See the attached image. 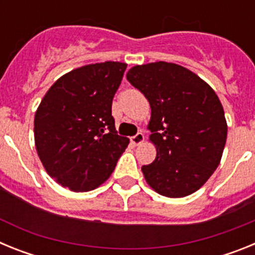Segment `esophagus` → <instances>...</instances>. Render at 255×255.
Listing matches in <instances>:
<instances>
[{"label":"esophagus","instance_id":"34e87169","mask_svg":"<svg viewBox=\"0 0 255 255\" xmlns=\"http://www.w3.org/2000/svg\"><path fill=\"white\" fill-rule=\"evenodd\" d=\"M143 141H144V135L141 134V132H138L136 135L131 136V143L134 144V145H139V144H141Z\"/></svg>","mask_w":255,"mask_h":255}]
</instances>
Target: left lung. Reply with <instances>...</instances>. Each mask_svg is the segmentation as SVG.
<instances>
[{"label": "left lung", "mask_w": 255, "mask_h": 255, "mask_svg": "<svg viewBox=\"0 0 255 255\" xmlns=\"http://www.w3.org/2000/svg\"><path fill=\"white\" fill-rule=\"evenodd\" d=\"M126 78L152 110L148 130L157 155L141 167L145 181L163 197L193 194L218 167L226 144L217 94L189 69L163 61L136 65Z\"/></svg>", "instance_id": "left-lung-1"}]
</instances>
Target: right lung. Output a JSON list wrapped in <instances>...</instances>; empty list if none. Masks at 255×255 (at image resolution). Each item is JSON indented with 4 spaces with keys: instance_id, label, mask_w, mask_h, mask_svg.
Listing matches in <instances>:
<instances>
[{
    "instance_id": "obj_1",
    "label": "right lung",
    "mask_w": 255,
    "mask_h": 255,
    "mask_svg": "<svg viewBox=\"0 0 255 255\" xmlns=\"http://www.w3.org/2000/svg\"><path fill=\"white\" fill-rule=\"evenodd\" d=\"M128 65L106 61L57 79L38 106L34 140L49 176L71 191H91L111 176L129 139L117 135L112 100Z\"/></svg>"
}]
</instances>
